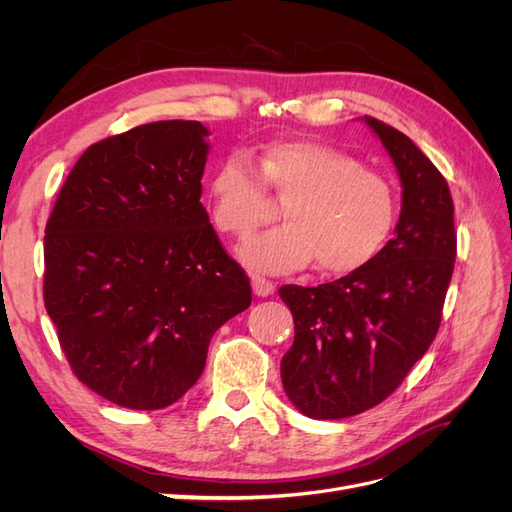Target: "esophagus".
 Returning <instances> with one entry per match:
<instances>
[{"mask_svg": "<svg viewBox=\"0 0 512 512\" xmlns=\"http://www.w3.org/2000/svg\"><path fill=\"white\" fill-rule=\"evenodd\" d=\"M252 290L254 294H258V297H269V294H273L275 290V284L260 275H252Z\"/></svg>", "mask_w": 512, "mask_h": 512, "instance_id": "34e87169", "label": "esophagus"}]
</instances>
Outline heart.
<instances>
[{
	"instance_id": "b5f03b06",
	"label": "heart",
	"mask_w": 512,
	"mask_h": 512,
	"mask_svg": "<svg viewBox=\"0 0 512 512\" xmlns=\"http://www.w3.org/2000/svg\"><path fill=\"white\" fill-rule=\"evenodd\" d=\"M254 166L239 153L211 177V220L245 237L271 215L267 190L284 200L280 226L247 239L239 258L262 273L301 269L316 258L324 273L365 267L389 239L397 194L389 177L352 153L316 141L275 143Z\"/></svg>"
}]
</instances>
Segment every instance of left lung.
I'll return each instance as SVG.
<instances>
[{"label": "left lung", "mask_w": 512, "mask_h": 512, "mask_svg": "<svg viewBox=\"0 0 512 512\" xmlns=\"http://www.w3.org/2000/svg\"><path fill=\"white\" fill-rule=\"evenodd\" d=\"M397 168L401 213L395 237L365 267L316 288L286 284L294 342L282 359L292 406L337 421L378 406L436 339L457 232L440 170L410 138L365 117Z\"/></svg>", "instance_id": "left-lung-1"}]
</instances>
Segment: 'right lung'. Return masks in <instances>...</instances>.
<instances>
[{
	"instance_id": "obj_1",
	"label": "right lung",
	"mask_w": 512,
	"mask_h": 512,
	"mask_svg": "<svg viewBox=\"0 0 512 512\" xmlns=\"http://www.w3.org/2000/svg\"><path fill=\"white\" fill-rule=\"evenodd\" d=\"M207 136L173 119L94 143L46 222V314L74 376L121 408L175 404L252 303L200 203Z\"/></svg>"
}]
</instances>
